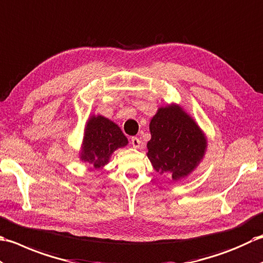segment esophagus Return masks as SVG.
<instances>
[{
	"mask_svg": "<svg viewBox=\"0 0 263 263\" xmlns=\"http://www.w3.org/2000/svg\"><path fill=\"white\" fill-rule=\"evenodd\" d=\"M130 143L134 148H139V146H141V141H139V138L137 137H132Z\"/></svg>",
	"mask_w": 263,
	"mask_h": 263,
	"instance_id": "obj_1",
	"label": "esophagus"
}]
</instances>
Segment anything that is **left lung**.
<instances>
[{"label":"left lung","instance_id":"left-lung-1","mask_svg":"<svg viewBox=\"0 0 263 263\" xmlns=\"http://www.w3.org/2000/svg\"><path fill=\"white\" fill-rule=\"evenodd\" d=\"M149 132L147 158L157 173L171 180L185 178L204 158L205 134L179 104L159 108L149 122Z\"/></svg>","mask_w":263,"mask_h":263}]
</instances>
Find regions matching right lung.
Segmentation results:
<instances>
[{
  "instance_id": "1",
  "label": "right lung",
  "mask_w": 263,
  "mask_h": 263,
  "mask_svg": "<svg viewBox=\"0 0 263 263\" xmlns=\"http://www.w3.org/2000/svg\"><path fill=\"white\" fill-rule=\"evenodd\" d=\"M127 144L119 126L103 116L93 115L85 125L79 159L88 163L90 170L102 169L109 163L112 153Z\"/></svg>"
}]
</instances>
